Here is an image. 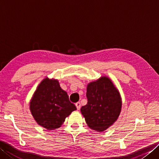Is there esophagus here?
Listing matches in <instances>:
<instances>
[{"instance_id": "obj_1", "label": "esophagus", "mask_w": 159, "mask_h": 159, "mask_svg": "<svg viewBox=\"0 0 159 159\" xmlns=\"http://www.w3.org/2000/svg\"><path fill=\"white\" fill-rule=\"evenodd\" d=\"M75 104H76V107L77 108V110H79L80 108V102H78Z\"/></svg>"}]
</instances>
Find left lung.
<instances>
[{
    "instance_id": "8db88e82",
    "label": "left lung",
    "mask_w": 159,
    "mask_h": 159,
    "mask_svg": "<svg viewBox=\"0 0 159 159\" xmlns=\"http://www.w3.org/2000/svg\"><path fill=\"white\" fill-rule=\"evenodd\" d=\"M86 96L87 104L80 109L86 123L92 130H107L121 112L122 104L119 91L109 78L102 76L87 85Z\"/></svg>"
}]
</instances>
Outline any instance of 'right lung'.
<instances>
[{
  "instance_id": "1",
  "label": "right lung",
  "mask_w": 159,
  "mask_h": 159,
  "mask_svg": "<svg viewBox=\"0 0 159 159\" xmlns=\"http://www.w3.org/2000/svg\"><path fill=\"white\" fill-rule=\"evenodd\" d=\"M30 110L40 126L51 130L59 128L76 107L55 79L46 78L40 83L30 102Z\"/></svg>"
}]
</instances>
